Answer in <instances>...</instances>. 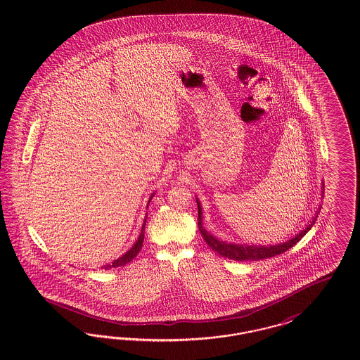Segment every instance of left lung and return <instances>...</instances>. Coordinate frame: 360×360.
<instances>
[{
  "label": "left lung",
  "instance_id": "1",
  "mask_svg": "<svg viewBox=\"0 0 360 360\" xmlns=\"http://www.w3.org/2000/svg\"><path fill=\"white\" fill-rule=\"evenodd\" d=\"M198 204V202H197ZM201 206L198 204V228L200 232L202 235V238L206 241V244L219 255L223 257H228L232 260H245V262H254V260H262V259H267V257H273L275 255H281L285 251H288L294 244H297L300 240L302 239L309 229L313 226L314 220L309 224L301 233H298L295 238L283 243V244H278V245H270V247H263V245H238V244H228L225 241H220L216 239L214 236H212L209 232H206L202 226V220H201Z\"/></svg>",
  "mask_w": 360,
  "mask_h": 360
}]
</instances>
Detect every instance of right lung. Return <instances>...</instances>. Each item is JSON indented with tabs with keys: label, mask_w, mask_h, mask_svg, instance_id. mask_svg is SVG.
Returning a JSON list of instances; mask_svg holds the SVG:
<instances>
[{
	"label": "right lung",
	"mask_w": 360,
	"mask_h": 360,
	"mask_svg": "<svg viewBox=\"0 0 360 360\" xmlns=\"http://www.w3.org/2000/svg\"><path fill=\"white\" fill-rule=\"evenodd\" d=\"M144 228H146V221L143 224V226H141V232H140V236L137 238L136 243H135V245L125 254V255H122V257H119L117 260H115L112 264H108V266H105V270H109V269H116V267H120V266H125L127 263H129L134 257H136L137 254L140 252V250H141V245H143V241H144Z\"/></svg>",
	"instance_id": "right-lung-1"
}]
</instances>
